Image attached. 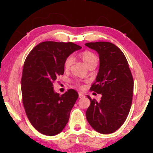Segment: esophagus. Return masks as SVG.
<instances>
[{
	"label": "esophagus",
	"mask_w": 153,
	"mask_h": 153,
	"mask_svg": "<svg viewBox=\"0 0 153 153\" xmlns=\"http://www.w3.org/2000/svg\"><path fill=\"white\" fill-rule=\"evenodd\" d=\"M85 97V95H83L82 93H79V98H83V97Z\"/></svg>",
	"instance_id": "1"
}]
</instances>
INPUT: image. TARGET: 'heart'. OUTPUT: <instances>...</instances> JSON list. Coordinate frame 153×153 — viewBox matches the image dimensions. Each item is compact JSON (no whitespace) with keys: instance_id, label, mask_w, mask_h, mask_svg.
Masks as SVG:
<instances>
[{"instance_id":"obj_1","label":"heart","mask_w":153,"mask_h":153,"mask_svg":"<svg viewBox=\"0 0 153 153\" xmlns=\"http://www.w3.org/2000/svg\"><path fill=\"white\" fill-rule=\"evenodd\" d=\"M81 58H82V60L83 62H85V64L87 66H88L89 65L92 63H97V56L95 55V53H93V52L89 51H83L82 53H81ZM73 62V57L72 56H69L68 58H66L64 62V68L66 70L70 68Z\"/></svg>"}]
</instances>
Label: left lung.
<instances>
[{
	"label": "left lung",
	"mask_w": 153,
	"mask_h": 153,
	"mask_svg": "<svg viewBox=\"0 0 153 153\" xmlns=\"http://www.w3.org/2000/svg\"><path fill=\"white\" fill-rule=\"evenodd\" d=\"M85 45L99 54V71L91 91L102 95L100 102L87 96L91 105L86 111V119L95 131L108 134L120 128L128 116L133 77L124 53L114 44L97 42Z\"/></svg>",
	"instance_id": "8db88e82"
}]
</instances>
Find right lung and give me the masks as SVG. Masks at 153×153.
<instances>
[{
    "mask_svg": "<svg viewBox=\"0 0 153 153\" xmlns=\"http://www.w3.org/2000/svg\"><path fill=\"white\" fill-rule=\"evenodd\" d=\"M81 47L72 42H43L32 49L24 62L22 77L23 104L28 120L39 132L54 136L68 123L78 93L70 89L60 95L53 83L64 74V62Z\"/></svg>",
    "mask_w": 153,
    "mask_h": 153,
    "instance_id": "1",
    "label": "right lung"
}]
</instances>
